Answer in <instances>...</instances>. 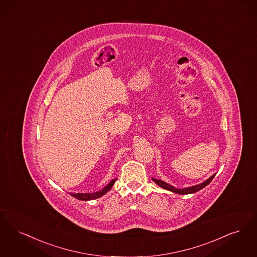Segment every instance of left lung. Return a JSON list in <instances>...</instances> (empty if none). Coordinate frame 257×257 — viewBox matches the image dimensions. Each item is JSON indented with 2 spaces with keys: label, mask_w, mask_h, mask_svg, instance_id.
<instances>
[{
  "label": "left lung",
  "mask_w": 257,
  "mask_h": 257,
  "mask_svg": "<svg viewBox=\"0 0 257 257\" xmlns=\"http://www.w3.org/2000/svg\"><path fill=\"white\" fill-rule=\"evenodd\" d=\"M215 176H216V174L213 175L212 177H210L206 181L202 182L201 184H198V185H195V186H191V187L184 188V189H177V188H175L174 186H171L170 184H168V183L162 181V180H160V179H153V180L157 183V185H159L160 187H162V188H164V189L172 191V192H174V193H178V194H180V195H186V194L196 193V192L200 191V190L202 189V188H204L206 185H208V184L212 181V179H214Z\"/></svg>",
  "instance_id": "left-lung-1"
}]
</instances>
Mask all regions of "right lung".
Returning <instances> with one entry per match:
<instances>
[{"instance_id":"obj_1","label":"right lung","mask_w":257,"mask_h":257,"mask_svg":"<svg viewBox=\"0 0 257 257\" xmlns=\"http://www.w3.org/2000/svg\"><path fill=\"white\" fill-rule=\"evenodd\" d=\"M116 179H112L111 181L102 189L98 191V192H95V193H77V194H74V193H70L71 196H73L74 198L80 200V201H90V200H95V199H98L101 197L102 195H104L107 191L111 189L113 184L115 183Z\"/></svg>"}]
</instances>
